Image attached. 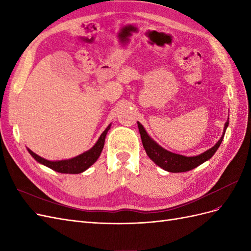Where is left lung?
Listing matches in <instances>:
<instances>
[{"label": "left lung", "instance_id": "1", "mask_svg": "<svg viewBox=\"0 0 251 251\" xmlns=\"http://www.w3.org/2000/svg\"><path fill=\"white\" fill-rule=\"evenodd\" d=\"M229 119V118H228ZM138 124V128H139V133L141 136V141L143 144V148L146 150V153L151 159L158 166L166 172L170 173H183L191 171L197 166H199L200 164L204 163L205 161L209 160V159L215 155L217 150L219 149L220 144H221L224 135L226 132V128L228 126V120L226 121L224 125V130L223 134L221 136V138L219 139V141L215 144L214 147L210 148L209 150L205 151L204 153L193 156V157H187L183 155H179V154H175L172 153V151L163 149L162 147L159 146V144L153 139L151 138L149 134L147 133L146 128L142 126L140 123Z\"/></svg>", "mask_w": 251, "mask_h": 251}]
</instances>
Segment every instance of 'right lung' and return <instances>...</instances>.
<instances>
[{
	"label": "right lung",
	"mask_w": 251,
	"mask_h": 251,
	"mask_svg": "<svg viewBox=\"0 0 251 251\" xmlns=\"http://www.w3.org/2000/svg\"><path fill=\"white\" fill-rule=\"evenodd\" d=\"M111 125L107 126V128L102 132V134L100 136V138L96 141L94 146L90 150L86 151L85 153H82L76 157L71 158V159H66V160H56V161H50L47 159H44L41 156L36 155L31 150L28 149V151L30 153L35 160L47 166V168L55 171L57 173L62 174H80L88 170L91 165L94 164L97 159L100 158L103 146H104V139L105 136H107L108 131L110 130Z\"/></svg>",
	"instance_id": "add662e5"
}]
</instances>
